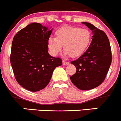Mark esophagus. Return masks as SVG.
Masks as SVG:
<instances>
[{
    "mask_svg": "<svg viewBox=\"0 0 121 121\" xmlns=\"http://www.w3.org/2000/svg\"><path fill=\"white\" fill-rule=\"evenodd\" d=\"M69 64V62H67V61L65 60H63V65L66 66V65H68Z\"/></svg>",
    "mask_w": 121,
    "mask_h": 121,
    "instance_id": "obj_1",
    "label": "esophagus"
}]
</instances>
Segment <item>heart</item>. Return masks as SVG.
Here are the masks:
<instances>
[{"label":"heart","mask_w":121,"mask_h":121,"mask_svg":"<svg viewBox=\"0 0 121 121\" xmlns=\"http://www.w3.org/2000/svg\"><path fill=\"white\" fill-rule=\"evenodd\" d=\"M55 34V38L50 37L48 40V49L53 56H56L62 51L63 45L65 55L78 58L88 49L92 40L89 30L76 26H63Z\"/></svg>","instance_id":"obj_1"}]
</instances>
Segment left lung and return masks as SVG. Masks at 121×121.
Wrapping results in <instances>:
<instances>
[{"label": "left lung", "instance_id": "left-lung-1", "mask_svg": "<svg viewBox=\"0 0 121 121\" xmlns=\"http://www.w3.org/2000/svg\"><path fill=\"white\" fill-rule=\"evenodd\" d=\"M82 23L92 31V40L86 51L70 62L76 67V72L70 78L78 89L87 91L96 88L104 82L112 62V53L105 32L90 23Z\"/></svg>", "mask_w": 121, "mask_h": 121}]
</instances>
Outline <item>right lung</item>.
Listing matches in <instances>:
<instances>
[{
	"mask_svg": "<svg viewBox=\"0 0 121 121\" xmlns=\"http://www.w3.org/2000/svg\"><path fill=\"white\" fill-rule=\"evenodd\" d=\"M52 30L32 23L14 36L10 63L16 81L26 90L36 92L45 88L54 69L62 65L60 58L48 53V40Z\"/></svg>",
	"mask_w": 121,
	"mask_h": 121,
	"instance_id": "obj_1",
	"label": "right lung"
}]
</instances>
